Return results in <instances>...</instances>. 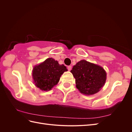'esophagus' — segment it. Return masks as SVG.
<instances>
[{
    "instance_id": "esophagus-1",
    "label": "esophagus",
    "mask_w": 132,
    "mask_h": 132,
    "mask_svg": "<svg viewBox=\"0 0 132 132\" xmlns=\"http://www.w3.org/2000/svg\"><path fill=\"white\" fill-rule=\"evenodd\" d=\"M71 69H72V67H71V65H69L68 67V70H71Z\"/></svg>"
}]
</instances>
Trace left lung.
I'll return each instance as SVG.
<instances>
[{"instance_id":"left-lung-1","label":"left lung","mask_w":132,"mask_h":132,"mask_svg":"<svg viewBox=\"0 0 132 132\" xmlns=\"http://www.w3.org/2000/svg\"><path fill=\"white\" fill-rule=\"evenodd\" d=\"M70 72L75 79L77 88L86 95L98 93L106 80V73L102 67L85 60L78 62Z\"/></svg>"}]
</instances>
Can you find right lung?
Masks as SVG:
<instances>
[{"label":"right lung","mask_w":132,"mask_h":132,"mask_svg":"<svg viewBox=\"0 0 132 132\" xmlns=\"http://www.w3.org/2000/svg\"><path fill=\"white\" fill-rule=\"evenodd\" d=\"M67 70L65 66L59 64L52 58H47L34 67L32 78L35 85L42 91H49L57 84L61 75Z\"/></svg>","instance_id":"obj_1"}]
</instances>
